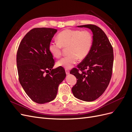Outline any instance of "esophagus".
<instances>
[{"label":"esophagus","instance_id":"1","mask_svg":"<svg viewBox=\"0 0 132 132\" xmlns=\"http://www.w3.org/2000/svg\"><path fill=\"white\" fill-rule=\"evenodd\" d=\"M65 73L67 75H69L70 74V71L68 69H65Z\"/></svg>","mask_w":132,"mask_h":132}]
</instances>
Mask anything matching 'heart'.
I'll use <instances>...</instances> for the list:
<instances>
[{
  "label": "heart",
  "instance_id": "1",
  "mask_svg": "<svg viewBox=\"0 0 132 132\" xmlns=\"http://www.w3.org/2000/svg\"><path fill=\"white\" fill-rule=\"evenodd\" d=\"M58 42L49 44L48 50L55 58L62 54V48H67L68 55L60 59L57 63L58 67L70 69L77 63L78 59L82 60L88 55L93 45V36L89 31L65 30L57 37Z\"/></svg>",
  "mask_w": 132,
  "mask_h": 132
}]
</instances>
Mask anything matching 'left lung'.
<instances>
[{"mask_svg": "<svg viewBox=\"0 0 132 132\" xmlns=\"http://www.w3.org/2000/svg\"><path fill=\"white\" fill-rule=\"evenodd\" d=\"M88 28L93 34V45L88 55L70 73L77 79L72 87L74 96L80 100L93 101L104 93L109 85L112 73L113 48L106 35L94 25L78 26ZM80 70L82 72L79 73Z\"/></svg>", "mask_w": 132, "mask_h": 132, "instance_id": "obj_1", "label": "left lung"}]
</instances>
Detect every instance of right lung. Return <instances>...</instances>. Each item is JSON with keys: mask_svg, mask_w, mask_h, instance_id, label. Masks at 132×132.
<instances>
[{"mask_svg": "<svg viewBox=\"0 0 132 132\" xmlns=\"http://www.w3.org/2000/svg\"><path fill=\"white\" fill-rule=\"evenodd\" d=\"M57 29L35 28L22 39L17 52L19 81L26 94L37 103L49 102L57 94L58 86L66 74L62 67L53 69L54 61L49 44ZM50 70L51 72L45 75Z\"/></svg>", "mask_w": 132, "mask_h": 132, "instance_id": "1", "label": "right lung"}]
</instances>
